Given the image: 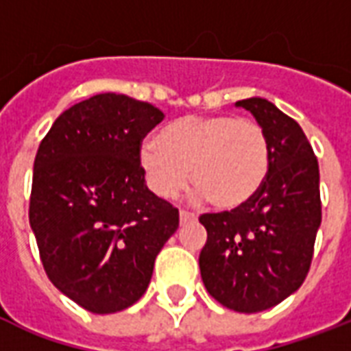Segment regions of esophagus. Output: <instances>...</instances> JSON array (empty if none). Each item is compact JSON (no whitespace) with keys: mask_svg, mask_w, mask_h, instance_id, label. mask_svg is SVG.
Masks as SVG:
<instances>
[{"mask_svg":"<svg viewBox=\"0 0 351 351\" xmlns=\"http://www.w3.org/2000/svg\"><path fill=\"white\" fill-rule=\"evenodd\" d=\"M193 220H197V217L189 211H180V224H189Z\"/></svg>","mask_w":351,"mask_h":351,"instance_id":"34e87169","label":"esophagus"}]
</instances>
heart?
Instances as JSON below:
<instances>
[{"mask_svg":"<svg viewBox=\"0 0 351 351\" xmlns=\"http://www.w3.org/2000/svg\"><path fill=\"white\" fill-rule=\"evenodd\" d=\"M138 158L158 197H176L191 176L198 197L209 198L219 209H237L261 191L271 156L266 132L256 121L191 114L169 123L158 140H145Z\"/></svg>","mask_w":351,"mask_h":351,"instance_id":"obj_1","label":"heart"}]
</instances>
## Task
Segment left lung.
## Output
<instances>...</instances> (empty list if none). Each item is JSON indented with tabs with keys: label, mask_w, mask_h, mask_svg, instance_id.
<instances>
[{
	"label": "left lung",
	"mask_w": 351,
	"mask_h": 351,
	"mask_svg": "<svg viewBox=\"0 0 351 351\" xmlns=\"http://www.w3.org/2000/svg\"><path fill=\"white\" fill-rule=\"evenodd\" d=\"M250 111L269 142V173L250 202L200 217V275L209 295L240 313L269 310L302 286L321 228L319 164L304 131L264 98Z\"/></svg>",
	"instance_id": "obj_1"
}]
</instances>
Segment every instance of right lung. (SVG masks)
Instances as JSON below:
<instances>
[{"mask_svg":"<svg viewBox=\"0 0 351 351\" xmlns=\"http://www.w3.org/2000/svg\"><path fill=\"white\" fill-rule=\"evenodd\" d=\"M164 112L104 93L63 111L34 160L29 220L47 277L90 313L125 310L147 289L178 209L149 191L140 142Z\"/></svg>","mask_w":351,"mask_h":351,"instance_id":"obj_1","label":"right lung"}]
</instances>
